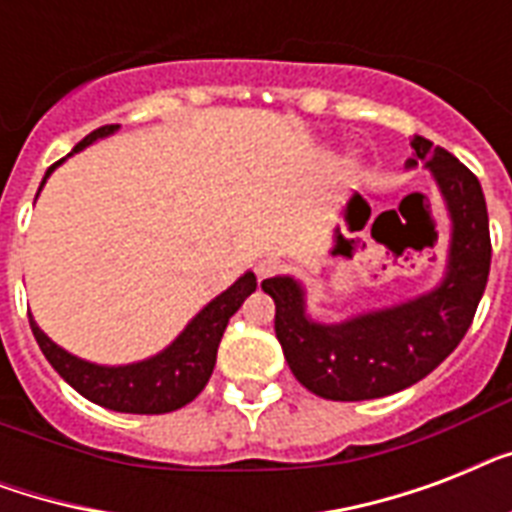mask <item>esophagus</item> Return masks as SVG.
<instances>
[{
  "mask_svg": "<svg viewBox=\"0 0 512 512\" xmlns=\"http://www.w3.org/2000/svg\"><path fill=\"white\" fill-rule=\"evenodd\" d=\"M255 271L257 279H268V276L279 271V257H263V260H257Z\"/></svg>",
  "mask_w": 512,
  "mask_h": 512,
  "instance_id": "obj_1",
  "label": "esophagus"
}]
</instances>
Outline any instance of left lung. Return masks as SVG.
Instances as JSON below:
<instances>
[{
    "instance_id": "1",
    "label": "left lung",
    "mask_w": 512,
    "mask_h": 512,
    "mask_svg": "<svg viewBox=\"0 0 512 512\" xmlns=\"http://www.w3.org/2000/svg\"><path fill=\"white\" fill-rule=\"evenodd\" d=\"M412 170L433 172L452 217L446 276L425 295L382 311L319 324L305 313V289L292 276L263 281L276 303V337L300 385L329 401H369L428 377L473 324L489 279L492 239L478 177L449 151L414 135Z\"/></svg>"
}]
</instances>
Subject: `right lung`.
Wrapping results in <instances>:
<instances>
[{
    "label": "right lung",
    "instance_id": "add662e5",
    "mask_svg": "<svg viewBox=\"0 0 512 512\" xmlns=\"http://www.w3.org/2000/svg\"><path fill=\"white\" fill-rule=\"evenodd\" d=\"M116 130H119V124H106V127L92 130L82 143H76L71 154L92 146L95 140L114 135ZM60 162H55L47 170L42 185L47 183L50 172ZM255 287V273L247 271L236 284L225 289L223 295H217L212 303L204 305L193 316L191 324L177 335L170 348H164L162 353H156L146 361L127 366H100L71 356L68 350H63L44 335L31 316H28V321H31V332H34L36 342H39V348L52 364V369L76 393H82L87 401L124 414H164L191 404L193 398L204 390V385L212 377V369H215L217 345L223 340L228 319L239 311L241 303L255 292Z\"/></svg>",
    "mask_w": 512,
    "mask_h": 512
}]
</instances>
